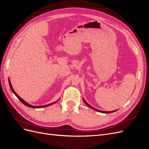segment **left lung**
<instances>
[{
	"label": "left lung",
	"mask_w": 149,
	"mask_h": 149,
	"mask_svg": "<svg viewBox=\"0 0 149 149\" xmlns=\"http://www.w3.org/2000/svg\"><path fill=\"white\" fill-rule=\"evenodd\" d=\"M83 101L84 102V103L86 104L87 106H88L89 107H91V109H94V110H95V111H98V112H102V113H112V112H115V111H100V110H98V109H96V108H94V107H92L91 106H90L89 104L86 101L84 100V98H83Z\"/></svg>",
	"instance_id": "left-lung-1"
}]
</instances>
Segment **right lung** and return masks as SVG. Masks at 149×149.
Here are the masks:
<instances>
[{"mask_svg": "<svg viewBox=\"0 0 149 149\" xmlns=\"http://www.w3.org/2000/svg\"><path fill=\"white\" fill-rule=\"evenodd\" d=\"M8 83H9V86H10V89H11V90H12V91L13 93V94H15V95L17 97V98L19 99V100L24 104V105H25L26 106H27V107H31V108H40V107H47V106H50V105H52V104H54V103H55L56 101H55V102H53V103H50V104H47V105H44V106H31V105H30V104H29V103H27V102H26L24 100H22V99L19 96H18V94L15 92V91L14 90H13V88H12V84H11V83H10V79H8Z\"/></svg>", "mask_w": 149, "mask_h": 149, "instance_id": "obj_1", "label": "right lung"}]
</instances>
